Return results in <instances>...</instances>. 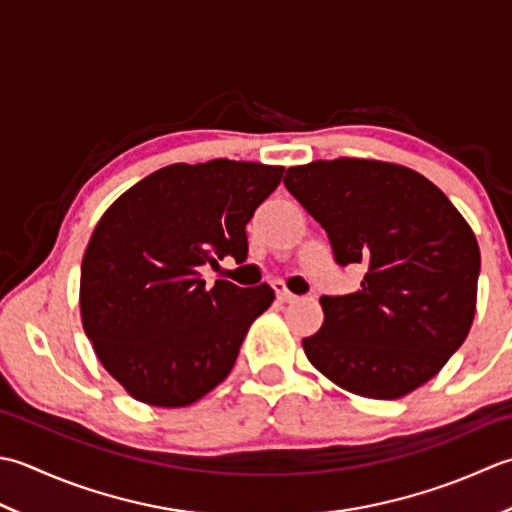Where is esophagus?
<instances>
[{
	"label": "esophagus",
	"mask_w": 512,
	"mask_h": 512,
	"mask_svg": "<svg viewBox=\"0 0 512 512\" xmlns=\"http://www.w3.org/2000/svg\"><path fill=\"white\" fill-rule=\"evenodd\" d=\"M274 289H276V296L280 302H294L298 298L296 294H291V291L283 283H274Z\"/></svg>",
	"instance_id": "obj_1"
}]
</instances>
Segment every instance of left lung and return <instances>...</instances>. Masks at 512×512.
Here are the masks:
<instances>
[{
    "label": "left lung",
    "instance_id": "obj_1",
    "mask_svg": "<svg viewBox=\"0 0 512 512\" xmlns=\"http://www.w3.org/2000/svg\"><path fill=\"white\" fill-rule=\"evenodd\" d=\"M285 187L329 236L336 263L364 265L360 289L322 296L325 322L302 340L340 389L398 400L462 347L477 302L479 245L440 187L404 165H296Z\"/></svg>",
    "mask_w": 512,
    "mask_h": 512
}]
</instances>
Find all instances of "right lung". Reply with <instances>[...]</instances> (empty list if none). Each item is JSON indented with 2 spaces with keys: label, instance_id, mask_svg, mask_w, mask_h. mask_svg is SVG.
<instances>
[{
  "label": "right lung",
  "instance_id": "1",
  "mask_svg": "<svg viewBox=\"0 0 512 512\" xmlns=\"http://www.w3.org/2000/svg\"><path fill=\"white\" fill-rule=\"evenodd\" d=\"M285 168L214 159L145 176L101 216L81 260L83 331L134 400L179 409L232 371L274 289L216 280L203 265L247 258L245 225Z\"/></svg>",
  "mask_w": 512,
  "mask_h": 512
}]
</instances>
